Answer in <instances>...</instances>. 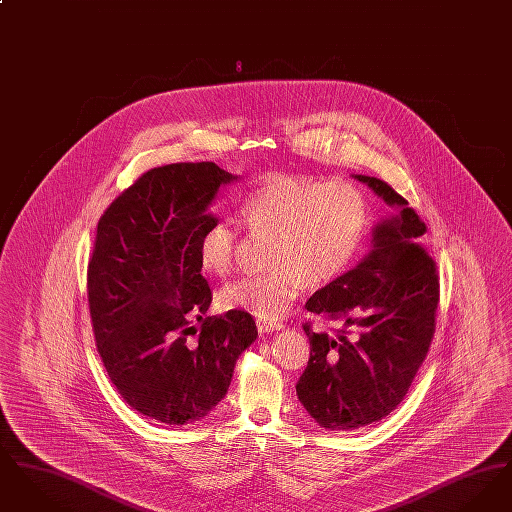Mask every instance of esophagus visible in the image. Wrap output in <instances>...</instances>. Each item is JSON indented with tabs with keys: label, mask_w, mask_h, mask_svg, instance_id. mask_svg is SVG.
I'll use <instances>...</instances> for the list:
<instances>
[{
	"label": "esophagus",
	"mask_w": 512,
	"mask_h": 512,
	"mask_svg": "<svg viewBox=\"0 0 512 512\" xmlns=\"http://www.w3.org/2000/svg\"><path fill=\"white\" fill-rule=\"evenodd\" d=\"M284 326L280 322H267V320H257V330L261 334H268V332H274V330H282Z\"/></svg>",
	"instance_id": "1"
}]
</instances>
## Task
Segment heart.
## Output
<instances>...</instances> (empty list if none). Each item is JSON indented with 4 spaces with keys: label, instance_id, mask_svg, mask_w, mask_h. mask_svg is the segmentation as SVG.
I'll list each match as a JSON object with an SVG mask.
<instances>
[{
    "label": "heart",
    "instance_id": "1",
    "mask_svg": "<svg viewBox=\"0 0 512 512\" xmlns=\"http://www.w3.org/2000/svg\"><path fill=\"white\" fill-rule=\"evenodd\" d=\"M242 217L253 232H272L270 268L226 284L219 305L276 322L290 313L309 282L328 284L353 265L368 230V203L353 182L282 172L245 195ZM236 249L238 226L215 220L199 238V265L222 276L234 265Z\"/></svg>",
    "mask_w": 512,
    "mask_h": 512
}]
</instances>
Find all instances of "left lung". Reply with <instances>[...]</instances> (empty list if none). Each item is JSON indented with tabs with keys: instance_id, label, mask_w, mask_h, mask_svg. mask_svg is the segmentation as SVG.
<instances>
[{
	"instance_id": "left-lung-1",
	"label": "left lung",
	"mask_w": 512,
	"mask_h": 512,
	"mask_svg": "<svg viewBox=\"0 0 512 512\" xmlns=\"http://www.w3.org/2000/svg\"><path fill=\"white\" fill-rule=\"evenodd\" d=\"M395 215L372 228L361 263L318 290L307 311L336 320L338 336L303 330L311 359L295 391L322 428L349 432L403 401L436 330L438 270L420 244L426 224L384 180L355 174Z\"/></svg>"
}]
</instances>
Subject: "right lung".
<instances>
[{"label": "right lung", "mask_w": 512, "mask_h": 512, "mask_svg": "<svg viewBox=\"0 0 512 512\" xmlns=\"http://www.w3.org/2000/svg\"><path fill=\"white\" fill-rule=\"evenodd\" d=\"M238 176L219 165L174 163L144 172L101 215L88 263V303L103 366L122 399L163 424L201 420L257 338L245 311L207 317L211 288L197 244L209 207ZM200 336L187 340L193 322Z\"/></svg>", "instance_id": "right-lung-1"}]
</instances>
